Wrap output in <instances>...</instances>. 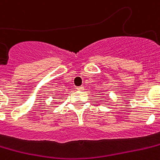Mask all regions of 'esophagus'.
Segmentation results:
<instances>
[{"label":"esophagus","mask_w":160,"mask_h":160,"mask_svg":"<svg viewBox=\"0 0 160 160\" xmlns=\"http://www.w3.org/2000/svg\"><path fill=\"white\" fill-rule=\"evenodd\" d=\"M76 89H77L78 91H84V86H82V85H80V86H77V87H76Z\"/></svg>","instance_id":"1"}]
</instances>
